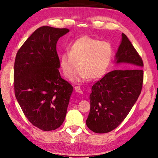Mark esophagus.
Masks as SVG:
<instances>
[{"mask_svg":"<svg viewBox=\"0 0 158 158\" xmlns=\"http://www.w3.org/2000/svg\"><path fill=\"white\" fill-rule=\"evenodd\" d=\"M74 90H75V91L77 92V93H78L79 94H82L83 93L81 89V88H80L79 86H75V87H74Z\"/></svg>","mask_w":158,"mask_h":158,"instance_id":"34e87169","label":"esophagus"}]
</instances>
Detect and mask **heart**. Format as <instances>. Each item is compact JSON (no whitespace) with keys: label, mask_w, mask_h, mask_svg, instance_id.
<instances>
[{"label":"heart","mask_w":158,"mask_h":158,"mask_svg":"<svg viewBox=\"0 0 158 158\" xmlns=\"http://www.w3.org/2000/svg\"><path fill=\"white\" fill-rule=\"evenodd\" d=\"M113 56L110 42L101 41L89 36L75 40L70 50L60 56V67L65 78L71 79L77 70L74 81L84 82L102 78L106 73Z\"/></svg>","instance_id":"1"}]
</instances>
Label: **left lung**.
Masks as SVG:
<instances>
[{"instance_id": "1", "label": "left lung", "mask_w": 158, "mask_h": 158, "mask_svg": "<svg viewBox=\"0 0 158 158\" xmlns=\"http://www.w3.org/2000/svg\"><path fill=\"white\" fill-rule=\"evenodd\" d=\"M117 64L123 70L107 73L92 87L90 110L87 127L97 133L116 128L127 117L138 99L142 88V59L124 33L115 55Z\"/></svg>"}]
</instances>
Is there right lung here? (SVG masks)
Wrapping results in <instances>:
<instances>
[{"label":"right lung","instance_id":"obj_1","mask_svg":"<svg viewBox=\"0 0 158 158\" xmlns=\"http://www.w3.org/2000/svg\"><path fill=\"white\" fill-rule=\"evenodd\" d=\"M69 31L67 28L39 27L16 56V98L27 119L42 131L58 128L66 115L73 88L60 75L56 43Z\"/></svg>","mask_w":158,"mask_h":158}]
</instances>
